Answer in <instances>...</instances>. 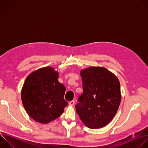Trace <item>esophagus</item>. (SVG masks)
<instances>
[{"label": "esophagus", "instance_id": "34e87169", "mask_svg": "<svg viewBox=\"0 0 148 148\" xmlns=\"http://www.w3.org/2000/svg\"><path fill=\"white\" fill-rule=\"evenodd\" d=\"M74 103H75V101H70V102H69V104L70 106H74Z\"/></svg>", "mask_w": 148, "mask_h": 148}]
</instances>
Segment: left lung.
<instances>
[{"mask_svg":"<svg viewBox=\"0 0 148 148\" xmlns=\"http://www.w3.org/2000/svg\"><path fill=\"white\" fill-rule=\"evenodd\" d=\"M83 94L75 105L80 119L86 126L97 129L107 125L115 115L121 101L118 77L103 67L81 70Z\"/></svg>","mask_w":148,"mask_h":148,"instance_id":"8db88e82","label":"left lung"}]
</instances>
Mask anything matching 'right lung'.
Returning a JSON list of instances; mask_svg holds the SVG:
<instances>
[{"label":"right lung","instance_id":"1","mask_svg":"<svg viewBox=\"0 0 148 148\" xmlns=\"http://www.w3.org/2000/svg\"><path fill=\"white\" fill-rule=\"evenodd\" d=\"M59 73L47 66L31 73L23 84L21 98L29 116L47 124L60 117L68 102L64 99L65 86L58 81Z\"/></svg>","mask_w":148,"mask_h":148}]
</instances>
